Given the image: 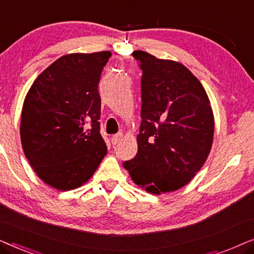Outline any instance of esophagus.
<instances>
[{
    "instance_id": "34e87169",
    "label": "esophagus",
    "mask_w": 254,
    "mask_h": 254,
    "mask_svg": "<svg viewBox=\"0 0 254 254\" xmlns=\"http://www.w3.org/2000/svg\"><path fill=\"white\" fill-rule=\"evenodd\" d=\"M121 140H123V134H121V133L113 135V136L111 137V142H112L113 145H116L117 143H119Z\"/></svg>"
}]
</instances>
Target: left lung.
<instances>
[{"instance_id":"1","label":"left lung","mask_w":254,"mask_h":254,"mask_svg":"<svg viewBox=\"0 0 254 254\" xmlns=\"http://www.w3.org/2000/svg\"><path fill=\"white\" fill-rule=\"evenodd\" d=\"M137 154L124 163L133 182L151 194L182 189L202 168L214 138V114L199 79L185 65L143 51Z\"/></svg>"}]
</instances>
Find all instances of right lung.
Segmentation results:
<instances>
[{
	"instance_id": "right-lung-1",
	"label": "right lung",
	"mask_w": 254,
	"mask_h": 254,
	"mask_svg": "<svg viewBox=\"0 0 254 254\" xmlns=\"http://www.w3.org/2000/svg\"><path fill=\"white\" fill-rule=\"evenodd\" d=\"M111 52L59 58L36 78L24 99L20 140L30 165L60 190L82 186L107 154L100 135L98 83ZM91 126L88 131L86 127Z\"/></svg>"
}]
</instances>
